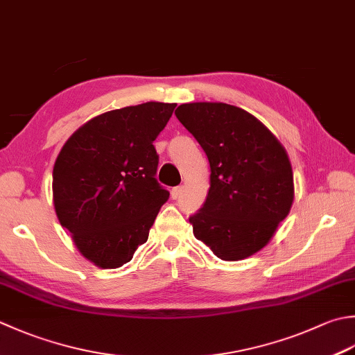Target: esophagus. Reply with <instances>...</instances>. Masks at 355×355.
Masks as SVG:
<instances>
[{"mask_svg":"<svg viewBox=\"0 0 355 355\" xmlns=\"http://www.w3.org/2000/svg\"><path fill=\"white\" fill-rule=\"evenodd\" d=\"M182 191H183V186H175V187H172V191H171V197H172V200L178 198V197H180V193H182Z\"/></svg>","mask_w":355,"mask_h":355,"instance_id":"esophagus-1","label":"esophagus"}]
</instances>
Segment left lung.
<instances>
[{
	"mask_svg": "<svg viewBox=\"0 0 355 355\" xmlns=\"http://www.w3.org/2000/svg\"><path fill=\"white\" fill-rule=\"evenodd\" d=\"M175 115L211 168L206 203L189 218L196 239L225 261L261 251L293 207L286 149L260 120L231 104L187 103Z\"/></svg>",
	"mask_w": 355,
	"mask_h": 355,
	"instance_id": "obj_1",
	"label": "left lung"
}]
</instances>
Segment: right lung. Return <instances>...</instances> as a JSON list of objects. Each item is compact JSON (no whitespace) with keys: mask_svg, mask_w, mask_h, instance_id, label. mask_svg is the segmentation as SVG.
Masks as SVG:
<instances>
[{"mask_svg":"<svg viewBox=\"0 0 355 355\" xmlns=\"http://www.w3.org/2000/svg\"><path fill=\"white\" fill-rule=\"evenodd\" d=\"M175 103L104 112L69 137L53 164V206L83 257L103 269L132 260L169 192L155 180V138Z\"/></svg>","mask_w":355,"mask_h":355,"instance_id":"right-lung-1","label":"right lung"}]
</instances>
